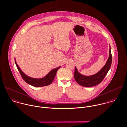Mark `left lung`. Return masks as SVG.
Listing matches in <instances>:
<instances>
[{"mask_svg": "<svg viewBox=\"0 0 127 127\" xmlns=\"http://www.w3.org/2000/svg\"><path fill=\"white\" fill-rule=\"evenodd\" d=\"M112 63V54L110 46L109 56L105 66L102 69L96 74L91 76H85L80 74L76 67L75 68L74 78L79 85L85 87H91L95 86L100 84L105 77L109 71Z\"/></svg>", "mask_w": 127, "mask_h": 127, "instance_id": "1", "label": "left lung"}]
</instances>
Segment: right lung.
Masks as SVG:
<instances>
[{"label":"right lung","instance_id":"right-lung-1","mask_svg":"<svg viewBox=\"0 0 127 127\" xmlns=\"http://www.w3.org/2000/svg\"><path fill=\"white\" fill-rule=\"evenodd\" d=\"M15 64L17 66V68L20 72L21 77L23 80L28 84L30 85H32L33 87H43L49 85L53 81V80L55 77L56 73L58 70L60 68V66L51 70L45 77L42 79H34L29 77L26 75L20 69L18 65L17 64L16 61Z\"/></svg>","mask_w":127,"mask_h":127}]
</instances>
